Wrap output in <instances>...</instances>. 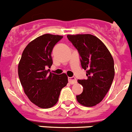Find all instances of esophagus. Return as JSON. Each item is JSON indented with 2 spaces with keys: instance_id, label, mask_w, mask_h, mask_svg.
I'll list each match as a JSON object with an SVG mask.
<instances>
[{
  "instance_id": "obj_1",
  "label": "esophagus",
  "mask_w": 132,
  "mask_h": 132,
  "mask_svg": "<svg viewBox=\"0 0 132 132\" xmlns=\"http://www.w3.org/2000/svg\"><path fill=\"white\" fill-rule=\"evenodd\" d=\"M68 81L69 83L70 84H75L77 83V80L76 79L74 78V77H72V78H68Z\"/></svg>"
}]
</instances>
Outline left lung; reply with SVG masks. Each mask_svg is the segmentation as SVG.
<instances>
[{"mask_svg": "<svg viewBox=\"0 0 132 132\" xmlns=\"http://www.w3.org/2000/svg\"><path fill=\"white\" fill-rule=\"evenodd\" d=\"M80 56L81 65L86 70V79H78L83 92L76 95L77 101L85 106H93L103 99L114 77L112 55L98 38L90 34L68 35Z\"/></svg>", "mask_w": 132, "mask_h": 132, "instance_id": "obj_1", "label": "left lung"}]
</instances>
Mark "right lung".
I'll return each mask as SVG.
<instances>
[{
    "mask_svg": "<svg viewBox=\"0 0 132 132\" xmlns=\"http://www.w3.org/2000/svg\"><path fill=\"white\" fill-rule=\"evenodd\" d=\"M61 35L45 34L31 41L23 50L18 64V76L29 100L42 109L53 107L60 91L68 84L66 73L58 75L47 68L53 64L51 53Z\"/></svg>",
    "mask_w": 132,
    "mask_h": 132,
    "instance_id": "1",
    "label": "right lung"
}]
</instances>
